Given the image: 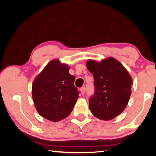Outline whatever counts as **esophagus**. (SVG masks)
<instances>
[{"mask_svg":"<svg viewBox=\"0 0 156 156\" xmlns=\"http://www.w3.org/2000/svg\"><path fill=\"white\" fill-rule=\"evenodd\" d=\"M80 91H81V94H84V92H85V87H83L80 88Z\"/></svg>","mask_w":156,"mask_h":156,"instance_id":"obj_1","label":"esophagus"}]
</instances>
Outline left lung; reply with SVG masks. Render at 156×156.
Here are the masks:
<instances>
[{
    "mask_svg": "<svg viewBox=\"0 0 156 156\" xmlns=\"http://www.w3.org/2000/svg\"><path fill=\"white\" fill-rule=\"evenodd\" d=\"M87 67L94 77L95 93L89 105L92 114L100 120L113 119L128 104L133 84L131 76L112 57L100 62L89 60Z\"/></svg>",
    "mask_w": 156,
    "mask_h": 156,
    "instance_id": "left-lung-1",
    "label": "left lung"
}]
</instances>
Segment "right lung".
<instances>
[{"label": "right lung", "mask_w": 156, "mask_h": 156, "mask_svg": "<svg viewBox=\"0 0 156 156\" xmlns=\"http://www.w3.org/2000/svg\"><path fill=\"white\" fill-rule=\"evenodd\" d=\"M69 68L59 60H52L32 84V98L37 112L52 122L67 118L79 98L74 86L75 77L69 74Z\"/></svg>", "instance_id": "obj_1"}]
</instances>
